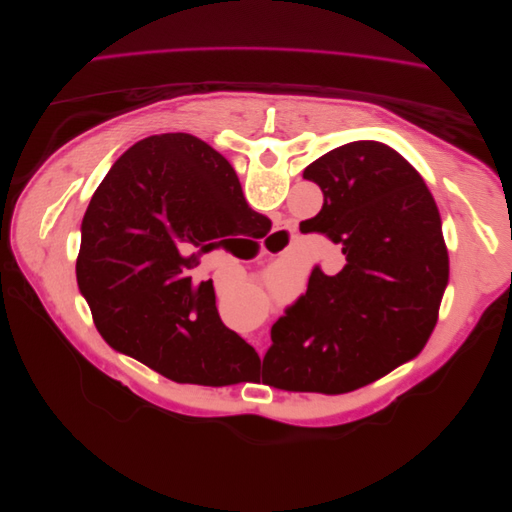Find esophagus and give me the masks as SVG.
<instances>
[{
	"mask_svg": "<svg viewBox=\"0 0 512 512\" xmlns=\"http://www.w3.org/2000/svg\"><path fill=\"white\" fill-rule=\"evenodd\" d=\"M287 227H279V229H275V237H287ZM260 354H262V348H260Z\"/></svg>",
	"mask_w": 512,
	"mask_h": 512,
	"instance_id": "esophagus-1",
	"label": "esophagus"
}]
</instances>
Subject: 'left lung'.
Here are the masks:
<instances>
[{
    "instance_id": "obj_1",
    "label": "left lung",
    "mask_w": 512,
    "mask_h": 512,
    "mask_svg": "<svg viewBox=\"0 0 512 512\" xmlns=\"http://www.w3.org/2000/svg\"><path fill=\"white\" fill-rule=\"evenodd\" d=\"M304 179L323 191L310 227L342 248L344 269L314 266L306 294L271 329L266 352L281 387L346 394L423 350L448 283V250L431 191L379 141L314 160Z\"/></svg>"
}]
</instances>
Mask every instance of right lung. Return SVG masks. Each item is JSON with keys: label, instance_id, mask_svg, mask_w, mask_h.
I'll list each match as a JSON object with an SVG mask.
<instances>
[{"label": "right lung", "instance_id": "1", "mask_svg": "<svg viewBox=\"0 0 512 512\" xmlns=\"http://www.w3.org/2000/svg\"><path fill=\"white\" fill-rule=\"evenodd\" d=\"M256 214L233 166L187 133L137 141L95 189L81 225L77 281L97 331L177 383L229 385L260 362L218 316L202 254Z\"/></svg>", "mask_w": 512, "mask_h": 512}]
</instances>
